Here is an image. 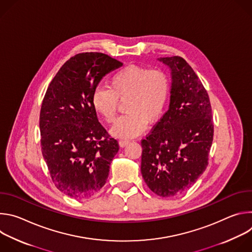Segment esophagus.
<instances>
[{"instance_id": "34e87169", "label": "esophagus", "mask_w": 252, "mask_h": 252, "mask_svg": "<svg viewBox=\"0 0 252 252\" xmlns=\"http://www.w3.org/2000/svg\"><path fill=\"white\" fill-rule=\"evenodd\" d=\"M119 143H120V146L122 147V148H124V147H126L127 143H129V140L128 139H121L120 141H119Z\"/></svg>"}]
</instances>
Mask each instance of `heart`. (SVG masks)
Wrapping results in <instances>:
<instances>
[{"instance_id": "obj_1", "label": "heart", "mask_w": 252, "mask_h": 252, "mask_svg": "<svg viewBox=\"0 0 252 252\" xmlns=\"http://www.w3.org/2000/svg\"><path fill=\"white\" fill-rule=\"evenodd\" d=\"M169 75L161 68L130 64L118 70L109 87L96 88L92 96L94 111L107 123H114L119 100H125L126 114L112 127L120 138L141 134L151 124L158 123L165 112L170 95Z\"/></svg>"}]
</instances>
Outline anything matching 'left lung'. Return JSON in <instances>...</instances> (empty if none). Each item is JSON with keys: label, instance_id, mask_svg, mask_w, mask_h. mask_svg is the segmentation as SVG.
I'll list each match as a JSON object with an SVG mask.
<instances>
[{"label": "left lung", "instance_id": "left-lung-1", "mask_svg": "<svg viewBox=\"0 0 252 252\" xmlns=\"http://www.w3.org/2000/svg\"><path fill=\"white\" fill-rule=\"evenodd\" d=\"M171 70L168 111L141 140V174L162 197L187 191L208 164L213 139L211 105L206 90L185 59L159 58Z\"/></svg>", "mask_w": 252, "mask_h": 252}]
</instances>
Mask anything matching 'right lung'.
I'll list each match as a JSON object with an SVG mask.
<instances>
[{
    "label": "right lung",
    "mask_w": 252,
    "mask_h": 252,
    "mask_svg": "<svg viewBox=\"0 0 252 252\" xmlns=\"http://www.w3.org/2000/svg\"><path fill=\"white\" fill-rule=\"evenodd\" d=\"M123 63L101 53L71 57L43 99L41 147L52 181L76 199L96 194L106 183L119 142L99 124L92 96L100 80Z\"/></svg>",
    "instance_id": "add662e5"
}]
</instances>
